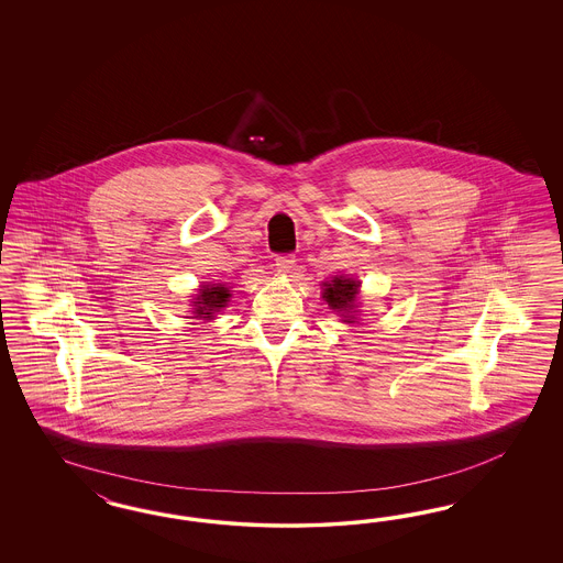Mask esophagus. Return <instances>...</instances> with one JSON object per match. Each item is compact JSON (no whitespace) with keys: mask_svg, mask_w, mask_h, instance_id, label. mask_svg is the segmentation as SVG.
I'll use <instances>...</instances> for the list:
<instances>
[{"mask_svg":"<svg viewBox=\"0 0 563 563\" xmlns=\"http://www.w3.org/2000/svg\"><path fill=\"white\" fill-rule=\"evenodd\" d=\"M276 264V271L278 273H289L290 268L295 266V256L292 254H280V256H276V260H274Z\"/></svg>","mask_w":563,"mask_h":563,"instance_id":"obj_1","label":"esophagus"}]
</instances>
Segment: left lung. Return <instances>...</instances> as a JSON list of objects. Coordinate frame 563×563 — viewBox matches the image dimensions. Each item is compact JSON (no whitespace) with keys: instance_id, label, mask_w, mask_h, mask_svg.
<instances>
[{"instance_id":"1","label":"left lung","mask_w":563,"mask_h":563,"mask_svg":"<svg viewBox=\"0 0 563 563\" xmlns=\"http://www.w3.org/2000/svg\"><path fill=\"white\" fill-rule=\"evenodd\" d=\"M357 289L358 285L353 278L336 276L330 283H324V301H328V306L336 311H349V309H353Z\"/></svg>"}]
</instances>
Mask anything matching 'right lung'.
I'll list each match as a JSON object with an SVG mask.
<instances>
[{
  "label": "right lung",
  "mask_w": 563,
  "mask_h": 563,
  "mask_svg": "<svg viewBox=\"0 0 563 563\" xmlns=\"http://www.w3.org/2000/svg\"><path fill=\"white\" fill-rule=\"evenodd\" d=\"M229 297H231L229 290L224 289L222 285H217V287L206 285L205 289L200 290L198 301H196L198 303V307H196V318L210 320L214 311H219L221 307H224Z\"/></svg>",
  "instance_id": "add662e5"
}]
</instances>
